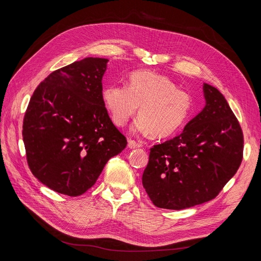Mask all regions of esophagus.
<instances>
[{
    "label": "esophagus",
    "mask_w": 261,
    "mask_h": 261,
    "mask_svg": "<svg viewBox=\"0 0 261 261\" xmlns=\"http://www.w3.org/2000/svg\"><path fill=\"white\" fill-rule=\"evenodd\" d=\"M128 147L129 148H137V147H140L141 146V144L140 143H138V142H136L135 140H128Z\"/></svg>",
    "instance_id": "obj_1"
}]
</instances>
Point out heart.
<instances>
[{"label": "heart", "instance_id": "obj_1", "mask_svg": "<svg viewBox=\"0 0 261 261\" xmlns=\"http://www.w3.org/2000/svg\"><path fill=\"white\" fill-rule=\"evenodd\" d=\"M111 120L124 126L140 106V116L132 126L135 134H153L165 138L178 132L189 119L193 96L161 74L139 70L129 75L127 85H109L102 92Z\"/></svg>", "mask_w": 261, "mask_h": 261}]
</instances>
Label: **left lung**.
Instances as JSON below:
<instances>
[{
	"label": "left lung",
	"instance_id": "obj_1",
	"mask_svg": "<svg viewBox=\"0 0 261 261\" xmlns=\"http://www.w3.org/2000/svg\"><path fill=\"white\" fill-rule=\"evenodd\" d=\"M206 106L184 132L151 148L143 187L156 207L180 210L215 198L243 158V133L225 97L204 85Z\"/></svg>",
	"mask_w": 261,
	"mask_h": 261
}]
</instances>
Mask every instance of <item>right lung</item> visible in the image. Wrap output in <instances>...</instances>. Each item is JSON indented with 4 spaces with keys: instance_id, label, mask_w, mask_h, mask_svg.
<instances>
[{
    "instance_id": "right-lung-1",
    "label": "right lung",
    "mask_w": 261,
    "mask_h": 261,
    "mask_svg": "<svg viewBox=\"0 0 261 261\" xmlns=\"http://www.w3.org/2000/svg\"><path fill=\"white\" fill-rule=\"evenodd\" d=\"M107 61L87 57L60 68L31 97L22 130L28 164L37 179L58 193H85L127 145L103 103Z\"/></svg>"
}]
</instances>
